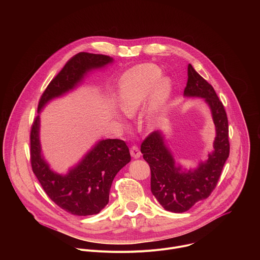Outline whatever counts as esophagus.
Listing matches in <instances>:
<instances>
[{"label":"esophagus","mask_w":260,"mask_h":260,"mask_svg":"<svg viewBox=\"0 0 260 260\" xmlns=\"http://www.w3.org/2000/svg\"><path fill=\"white\" fill-rule=\"evenodd\" d=\"M131 155L134 158H139L141 156V152H140V149H139L138 146H136V145L132 146V148H131Z\"/></svg>","instance_id":"1"}]
</instances>
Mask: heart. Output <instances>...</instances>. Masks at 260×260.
Returning a JSON list of instances; mask_svg holds the SVG:
<instances>
[{"instance_id": "obj_1", "label": "heart", "mask_w": 260, "mask_h": 260, "mask_svg": "<svg viewBox=\"0 0 260 260\" xmlns=\"http://www.w3.org/2000/svg\"><path fill=\"white\" fill-rule=\"evenodd\" d=\"M173 92V82L169 77H161V70L156 64L146 63L125 73L118 84L117 100L122 112L135 115L143 107L148 95L145 121L153 125L166 109Z\"/></svg>"}]
</instances>
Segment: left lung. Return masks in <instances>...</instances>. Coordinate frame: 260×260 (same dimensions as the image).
<instances>
[{"label": "left lung", "instance_id": "1", "mask_svg": "<svg viewBox=\"0 0 260 260\" xmlns=\"http://www.w3.org/2000/svg\"><path fill=\"white\" fill-rule=\"evenodd\" d=\"M187 70L188 80L184 95L203 98L210 107L216 129L213 151L197 169L186 171L176 165L161 132L151 133L141 145L143 158L151 171V192L167 211L174 213L186 212L196 203L209 198L230 155L229 120L223 104L213 86L190 63Z\"/></svg>", "mask_w": 260, "mask_h": 260}]
</instances>
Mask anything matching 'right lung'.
Masks as SVG:
<instances>
[{"label": "right lung", "mask_w": 260, "mask_h": 260, "mask_svg": "<svg viewBox=\"0 0 260 260\" xmlns=\"http://www.w3.org/2000/svg\"><path fill=\"white\" fill-rule=\"evenodd\" d=\"M112 61V57L103 54L80 52L74 55L46 87L39 101L38 112L49 101L77 87L88 72L104 68ZM39 133L38 115L30 129V164L49 199L76 216L100 213L109 203L110 188L116 174L131 161L125 142L118 139L98 142L78 165L70 169L68 174L60 175L50 170L45 161Z\"/></svg>", "instance_id": "right-lung-1"}]
</instances>
